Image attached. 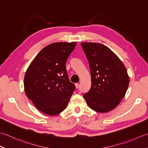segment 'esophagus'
<instances>
[{
    "mask_svg": "<svg viewBox=\"0 0 148 148\" xmlns=\"http://www.w3.org/2000/svg\"><path fill=\"white\" fill-rule=\"evenodd\" d=\"M75 87H76V88H78V87H79V84H75Z\"/></svg>",
    "mask_w": 148,
    "mask_h": 148,
    "instance_id": "obj_1",
    "label": "esophagus"
}]
</instances>
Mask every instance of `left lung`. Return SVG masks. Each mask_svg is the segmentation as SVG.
<instances>
[{"instance_id":"8db88e82","label":"left lung","mask_w":148,"mask_h":148,"mask_svg":"<svg viewBox=\"0 0 148 148\" xmlns=\"http://www.w3.org/2000/svg\"><path fill=\"white\" fill-rule=\"evenodd\" d=\"M91 75V89L83 95L87 105L98 112L114 109L124 98L129 76L123 62L112 50L97 43H81Z\"/></svg>"}]
</instances>
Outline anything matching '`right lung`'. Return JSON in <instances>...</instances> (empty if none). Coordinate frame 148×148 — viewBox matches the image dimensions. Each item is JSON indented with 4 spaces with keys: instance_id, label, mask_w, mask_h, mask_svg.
Returning a JSON list of instances; mask_svg holds the SVG:
<instances>
[{
    "instance_id": "right-lung-1",
    "label": "right lung",
    "mask_w": 148,
    "mask_h": 148,
    "mask_svg": "<svg viewBox=\"0 0 148 148\" xmlns=\"http://www.w3.org/2000/svg\"><path fill=\"white\" fill-rule=\"evenodd\" d=\"M76 42H57L42 49L26 71L24 89L41 112L56 116L67 107L75 89L68 77L66 62Z\"/></svg>"
}]
</instances>
